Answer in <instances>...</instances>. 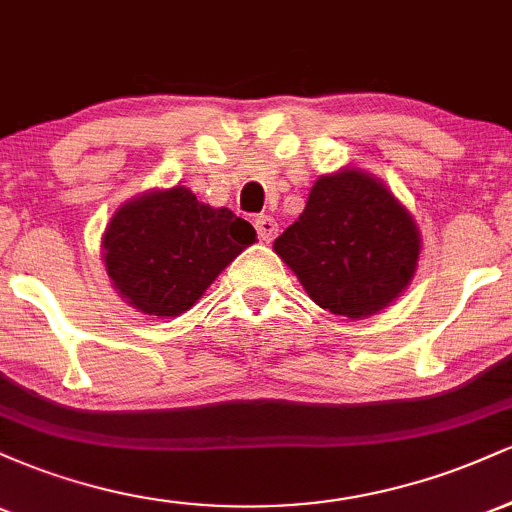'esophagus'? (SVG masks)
<instances>
[{
	"label": "esophagus",
	"instance_id": "34e87169",
	"mask_svg": "<svg viewBox=\"0 0 512 512\" xmlns=\"http://www.w3.org/2000/svg\"><path fill=\"white\" fill-rule=\"evenodd\" d=\"M255 228H257V236H260V240H264V243H272L276 233H279V223H276L272 216H257Z\"/></svg>",
	"mask_w": 512,
	"mask_h": 512
}]
</instances>
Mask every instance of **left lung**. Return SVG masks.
<instances>
[{
  "mask_svg": "<svg viewBox=\"0 0 512 512\" xmlns=\"http://www.w3.org/2000/svg\"><path fill=\"white\" fill-rule=\"evenodd\" d=\"M274 252L322 310L363 320L407 291L421 233L383 180L342 168L315 180L303 214L274 240Z\"/></svg>",
  "mask_w": 512,
  "mask_h": 512,
  "instance_id": "1",
  "label": "left lung"
}]
</instances>
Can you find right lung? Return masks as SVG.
Returning a JSON list of instances; mask_svg holds the SVG:
<instances>
[{
  "label": "right lung",
  "instance_id": "1",
  "mask_svg": "<svg viewBox=\"0 0 512 512\" xmlns=\"http://www.w3.org/2000/svg\"><path fill=\"white\" fill-rule=\"evenodd\" d=\"M255 240L231 209L175 185L122 204L103 231L101 257L122 301L144 315L178 317Z\"/></svg>",
  "mask_w": 512,
  "mask_h": 512
}]
</instances>
